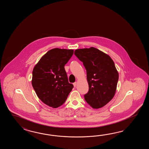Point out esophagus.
<instances>
[{
  "mask_svg": "<svg viewBox=\"0 0 149 149\" xmlns=\"http://www.w3.org/2000/svg\"><path fill=\"white\" fill-rule=\"evenodd\" d=\"M73 84V86H74V87H76V86H77V82H74Z\"/></svg>",
  "mask_w": 149,
  "mask_h": 149,
  "instance_id": "34e87169",
  "label": "esophagus"
}]
</instances>
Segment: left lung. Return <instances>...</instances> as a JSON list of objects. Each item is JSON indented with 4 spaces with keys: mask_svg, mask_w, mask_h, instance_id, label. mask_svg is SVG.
Masks as SVG:
<instances>
[{
    "mask_svg": "<svg viewBox=\"0 0 149 149\" xmlns=\"http://www.w3.org/2000/svg\"><path fill=\"white\" fill-rule=\"evenodd\" d=\"M74 55L87 72L88 92L86 102L94 109L101 108L111 101L116 91L119 74L110 56L94 47L78 49Z\"/></svg>",
    "mask_w": 149,
    "mask_h": 149,
    "instance_id": "1",
    "label": "left lung"
}]
</instances>
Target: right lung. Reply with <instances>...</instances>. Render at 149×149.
Instances as JSON below:
<instances>
[{
  "label": "right lung",
  "instance_id": "obj_1",
  "mask_svg": "<svg viewBox=\"0 0 149 149\" xmlns=\"http://www.w3.org/2000/svg\"><path fill=\"white\" fill-rule=\"evenodd\" d=\"M73 54V49H52L34 67L32 85L45 104L53 108L59 107L65 102L73 88L64 69Z\"/></svg>",
  "mask_w": 149,
  "mask_h": 149
}]
</instances>
